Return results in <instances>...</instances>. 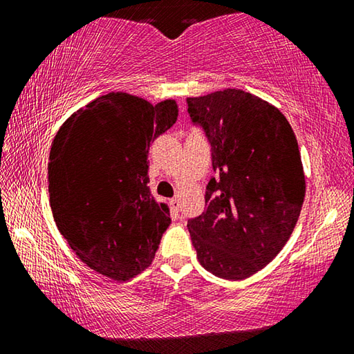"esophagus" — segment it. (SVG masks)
Instances as JSON below:
<instances>
[{
    "mask_svg": "<svg viewBox=\"0 0 354 354\" xmlns=\"http://www.w3.org/2000/svg\"><path fill=\"white\" fill-rule=\"evenodd\" d=\"M170 205L173 211H179V200L178 198H171L170 200Z\"/></svg>",
    "mask_w": 354,
    "mask_h": 354,
    "instance_id": "obj_1",
    "label": "esophagus"
}]
</instances>
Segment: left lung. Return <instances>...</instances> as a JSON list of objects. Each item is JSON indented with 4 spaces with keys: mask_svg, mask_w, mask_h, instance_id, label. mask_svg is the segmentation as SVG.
I'll return each mask as SVG.
<instances>
[{
    "mask_svg": "<svg viewBox=\"0 0 354 354\" xmlns=\"http://www.w3.org/2000/svg\"><path fill=\"white\" fill-rule=\"evenodd\" d=\"M187 104L218 173L205 212L187 223L196 257L218 278H250L283 250L301 212L306 179L295 133L278 107L241 88Z\"/></svg>",
    "mask_w": 354,
    "mask_h": 354,
    "instance_id": "8db88e82",
    "label": "left lung"
}]
</instances>
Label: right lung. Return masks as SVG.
I'll return each mask as SVG.
<instances>
[{
    "instance_id": "obj_1",
    "label": "right lung",
    "mask_w": 354,
    "mask_h": 354,
    "mask_svg": "<svg viewBox=\"0 0 354 354\" xmlns=\"http://www.w3.org/2000/svg\"><path fill=\"white\" fill-rule=\"evenodd\" d=\"M176 118L175 100L153 106L109 92L71 113L53 140V217L76 256L103 277L128 281L151 266L171 220L147 185L148 149Z\"/></svg>"
}]
</instances>
